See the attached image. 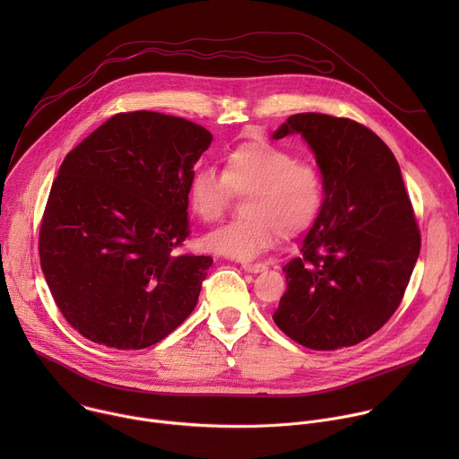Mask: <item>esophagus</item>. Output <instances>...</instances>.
<instances>
[{
	"instance_id": "esophagus-1",
	"label": "esophagus",
	"mask_w": 459,
	"mask_h": 459,
	"mask_svg": "<svg viewBox=\"0 0 459 459\" xmlns=\"http://www.w3.org/2000/svg\"><path fill=\"white\" fill-rule=\"evenodd\" d=\"M241 267H243L245 271H248V273H261V271H265V265H264V264H250V261H243Z\"/></svg>"
}]
</instances>
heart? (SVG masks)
I'll use <instances>...</instances> for the list:
<instances>
[{
	"label": "heart",
	"mask_w": 459,
	"mask_h": 459,
	"mask_svg": "<svg viewBox=\"0 0 459 459\" xmlns=\"http://www.w3.org/2000/svg\"><path fill=\"white\" fill-rule=\"evenodd\" d=\"M234 195H247V218L209 232L204 245L234 259H252L269 250L280 234L294 238L312 225L323 204L325 181L314 163L296 160L287 149L248 143L225 158L221 172L204 165L188 183V207L204 223L221 220Z\"/></svg>",
	"instance_id": "b5f03b06"
}]
</instances>
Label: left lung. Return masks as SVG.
Instances as JSON below:
<instances>
[{
	"label": "left lung",
	"mask_w": 459,
	"mask_h": 459,
	"mask_svg": "<svg viewBox=\"0 0 459 459\" xmlns=\"http://www.w3.org/2000/svg\"><path fill=\"white\" fill-rule=\"evenodd\" d=\"M294 133L316 154L325 202L301 254L283 267L287 292L273 319L303 347H352L398 310L420 255V227L400 165L370 128L303 112L273 138Z\"/></svg>",
	"instance_id": "1"
}]
</instances>
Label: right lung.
<instances>
[{"mask_svg": "<svg viewBox=\"0 0 459 459\" xmlns=\"http://www.w3.org/2000/svg\"><path fill=\"white\" fill-rule=\"evenodd\" d=\"M211 142L198 123L134 110L65 156L38 248L59 312L83 338L140 351L194 310L212 257L176 248L190 236L188 183Z\"/></svg>", "mask_w": 459, "mask_h": 459, "instance_id": "obj_1", "label": "right lung"}]
</instances>
